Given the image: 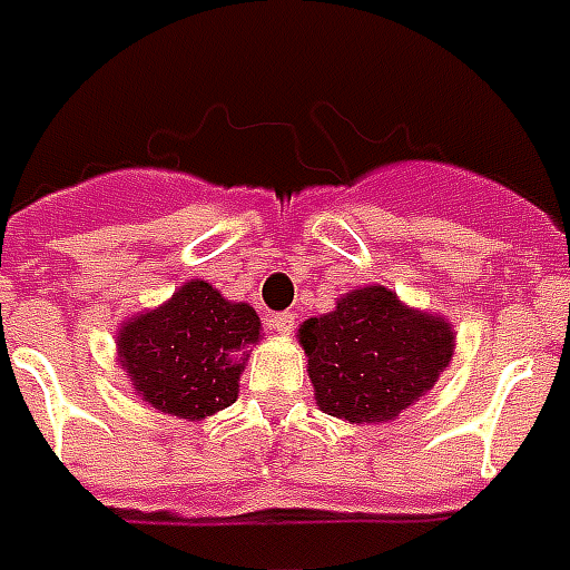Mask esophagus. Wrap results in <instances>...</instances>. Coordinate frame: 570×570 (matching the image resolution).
Wrapping results in <instances>:
<instances>
[{
  "mask_svg": "<svg viewBox=\"0 0 570 570\" xmlns=\"http://www.w3.org/2000/svg\"><path fill=\"white\" fill-rule=\"evenodd\" d=\"M268 328H275L277 334H293L295 314H289V311H284V314H272L268 316Z\"/></svg>",
  "mask_w": 570,
  "mask_h": 570,
  "instance_id": "obj_1",
  "label": "esophagus"
}]
</instances>
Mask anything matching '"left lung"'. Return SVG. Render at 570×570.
I'll list each match as a JSON object with an SVG mask.
<instances>
[{"label":"left lung","instance_id":"left-lung-1","mask_svg":"<svg viewBox=\"0 0 570 570\" xmlns=\"http://www.w3.org/2000/svg\"><path fill=\"white\" fill-rule=\"evenodd\" d=\"M298 341L316 403L355 424L410 410L454 353V332L445 320L403 307L385 286L343 295L332 314L298 328Z\"/></svg>","mask_w":570,"mask_h":570}]
</instances>
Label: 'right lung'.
Wrapping results in <instances>:
<instances>
[{"label": "right lung", "instance_id": "right-lung-1", "mask_svg": "<svg viewBox=\"0 0 570 570\" xmlns=\"http://www.w3.org/2000/svg\"><path fill=\"white\" fill-rule=\"evenodd\" d=\"M256 341L254 307L190 281L164 307L125 323L119 355L130 385L155 410L199 421L236 403L247 346Z\"/></svg>", "mask_w": 570, "mask_h": 570}]
</instances>
